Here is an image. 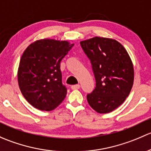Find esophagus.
Segmentation results:
<instances>
[{"mask_svg": "<svg viewBox=\"0 0 151 151\" xmlns=\"http://www.w3.org/2000/svg\"><path fill=\"white\" fill-rule=\"evenodd\" d=\"M81 88V86L79 84H76V85H73L72 86H71V88L72 89H79V88Z\"/></svg>", "mask_w": 151, "mask_h": 151, "instance_id": "1", "label": "esophagus"}]
</instances>
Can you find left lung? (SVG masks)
<instances>
[{
	"mask_svg": "<svg viewBox=\"0 0 151 151\" xmlns=\"http://www.w3.org/2000/svg\"><path fill=\"white\" fill-rule=\"evenodd\" d=\"M80 44L90 60L95 78V87L87 94V101L98 113H110L122 105L132 88L131 59L116 40L94 37Z\"/></svg>",
	"mask_w": 151,
	"mask_h": 151,
	"instance_id": "8db88e82",
	"label": "left lung"
}]
</instances>
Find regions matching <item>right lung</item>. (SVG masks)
Here are the masks:
<instances>
[{"label": "right lung", "instance_id": "1", "mask_svg": "<svg viewBox=\"0 0 151 151\" xmlns=\"http://www.w3.org/2000/svg\"><path fill=\"white\" fill-rule=\"evenodd\" d=\"M74 44L67 41L43 39L37 41L25 49L18 70L21 92L34 108L54 110L65 98L60 63Z\"/></svg>", "mask_w": 151, "mask_h": 151}]
</instances>
